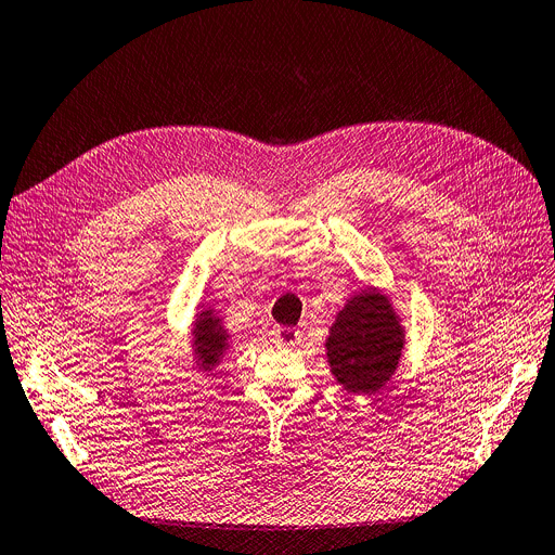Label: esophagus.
<instances>
[{
	"label": "esophagus",
	"mask_w": 555,
	"mask_h": 555,
	"mask_svg": "<svg viewBox=\"0 0 555 555\" xmlns=\"http://www.w3.org/2000/svg\"><path fill=\"white\" fill-rule=\"evenodd\" d=\"M300 339V332L296 327H275V341L282 346H296Z\"/></svg>",
	"instance_id": "34e87169"
}]
</instances>
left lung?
Segmentation results:
<instances>
[{
  "label": "left lung",
  "instance_id": "1",
  "mask_svg": "<svg viewBox=\"0 0 555 555\" xmlns=\"http://www.w3.org/2000/svg\"><path fill=\"white\" fill-rule=\"evenodd\" d=\"M330 369L350 393H371L391 378L403 350V327L389 300L375 292L352 296L325 341Z\"/></svg>",
  "mask_w": 555,
  "mask_h": 555
}]
</instances>
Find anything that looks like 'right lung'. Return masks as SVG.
I'll list each match as a JSON object with an SVG mask.
<instances>
[{"label": "right lung", "instance_id": "1", "mask_svg": "<svg viewBox=\"0 0 555 555\" xmlns=\"http://www.w3.org/2000/svg\"><path fill=\"white\" fill-rule=\"evenodd\" d=\"M193 344L195 360L203 364V369H211L228 348V332L220 327V321L216 317H211V309H207V312H203L201 319L195 321Z\"/></svg>", "mask_w": 555, "mask_h": 555}]
</instances>
